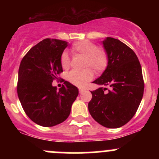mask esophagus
Returning a JSON list of instances; mask_svg holds the SVG:
<instances>
[{
	"label": "esophagus",
	"instance_id": "obj_1",
	"mask_svg": "<svg viewBox=\"0 0 159 159\" xmlns=\"http://www.w3.org/2000/svg\"><path fill=\"white\" fill-rule=\"evenodd\" d=\"M78 91H79V93H82L83 91H84V89H82V88H79V89H78Z\"/></svg>",
	"mask_w": 159,
	"mask_h": 159
}]
</instances>
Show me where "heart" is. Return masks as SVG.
Wrapping results in <instances>:
<instances>
[{"label": "heart", "mask_w": 159, "mask_h": 159, "mask_svg": "<svg viewBox=\"0 0 159 159\" xmlns=\"http://www.w3.org/2000/svg\"><path fill=\"white\" fill-rule=\"evenodd\" d=\"M71 52L74 55L84 57V67L90 66L96 73H102L107 68L109 61L108 53L103 48H98L97 44L89 40L77 41L71 46ZM61 65L64 69H68L70 61L66 52L61 56ZM94 76L92 70L90 68L82 70H71L68 75V80L74 85L82 87Z\"/></svg>", "instance_id": "b5f03b06"}]
</instances>
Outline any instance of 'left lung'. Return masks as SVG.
Instances as JSON below:
<instances>
[{
	"label": "left lung",
	"mask_w": 159,
	"mask_h": 159,
	"mask_svg": "<svg viewBox=\"0 0 159 159\" xmlns=\"http://www.w3.org/2000/svg\"><path fill=\"white\" fill-rule=\"evenodd\" d=\"M108 53V67L93 83L109 86L91 91L89 103L91 117L102 126L116 129L128 123L137 111L143 97L142 67L135 53L119 40L102 41Z\"/></svg>",
	"instance_id": "8db88e82"
}]
</instances>
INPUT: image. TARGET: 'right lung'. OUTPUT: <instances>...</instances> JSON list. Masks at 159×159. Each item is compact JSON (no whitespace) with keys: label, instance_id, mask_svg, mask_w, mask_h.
Wrapping results in <instances>:
<instances>
[{"label":"right lung","instance_id":"add662e5","mask_svg":"<svg viewBox=\"0 0 159 159\" xmlns=\"http://www.w3.org/2000/svg\"><path fill=\"white\" fill-rule=\"evenodd\" d=\"M68 42L46 38L29 50L21 60L18 70L17 91L26 115L44 127H52L69 116L78 88L68 81L57 91L52 86L63 71L61 56Z\"/></svg>","mask_w":159,"mask_h":159}]
</instances>
